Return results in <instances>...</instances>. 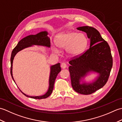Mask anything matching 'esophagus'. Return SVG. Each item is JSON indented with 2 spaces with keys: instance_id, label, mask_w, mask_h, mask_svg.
I'll list each match as a JSON object with an SVG mask.
<instances>
[{
  "instance_id": "1",
  "label": "esophagus",
  "mask_w": 122,
  "mask_h": 122,
  "mask_svg": "<svg viewBox=\"0 0 122 122\" xmlns=\"http://www.w3.org/2000/svg\"><path fill=\"white\" fill-rule=\"evenodd\" d=\"M61 67L62 69H65L66 67V64L65 63H62L61 64Z\"/></svg>"
}]
</instances>
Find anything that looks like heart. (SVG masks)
<instances>
[{
	"instance_id": "1",
	"label": "heart",
	"mask_w": 122,
	"mask_h": 122,
	"mask_svg": "<svg viewBox=\"0 0 122 122\" xmlns=\"http://www.w3.org/2000/svg\"><path fill=\"white\" fill-rule=\"evenodd\" d=\"M56 46H52L54 52L58 53L60 50L66 49V55L76 58L82 53L87 46V39L82 33L66 31L59 33L55 39Z\"/></svg>"
}]
</instances>
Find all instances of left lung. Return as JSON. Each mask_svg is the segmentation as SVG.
I'll list each match as a JSON object with an SVG mask.
<instances>
[{
  "instance_id": "1",
  "label": "left lung",
  "mask_w": 122,
  "mask_h": 122,
  "mask_svg": "<svg viewBox=\"0 0 122 122\" xmlns=\"http://www.w3.org/2000/svg\"><path fill=\"white\" fill-rule=\"evenodd\" d=\"M76 29L85 32L90 39V48L77 58L69 61L71 85L75 91L87 95L100 89L107 83L113 66L111 49L95 28L82 26ZM97 76L90 81L85 78L91 73Z\"/></svg>"
}]
</instances>
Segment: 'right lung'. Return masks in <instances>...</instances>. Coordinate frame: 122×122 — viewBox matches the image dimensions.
Listing matches in <instances>:
<instances>
[{"mask_svg":"<svg viewBox=\"0 0 122 122\" xmlns=\"http://www.w3.org/2000/svg\"><path fill=\"white\" fill-rule=\"evenodd\" d=\"M48 32L46 31H41L35 35H31L28 36L20 40L16 46L13 49L11 52V58H10V62H11L10 73H11L12 78L15 83V82L12 75L13 61H14L15 56L16 55V54L18 52L22 50L23 49L31 47V46H46V47L48 48H50V39L48 36ZM50 68V71L49 79L48 89L45 94L40 96H36V97L29 96L23 93L19 88L18 87L20 91L22 92V93H23V94H24L27 97L35 98V99H42V98H46V97H49L51 95L52 92L54 82H55L56 77L57 76H58V73L61 70L60 63L51 66ZM15 84H16V83H15Z\"/></svg>","mask_w":122,"mask_h":122,"instance_id":"1","label":"right lung"}]
</instances>
